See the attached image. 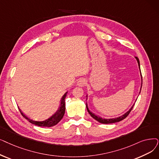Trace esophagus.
Here are the masks:
<instances>
[{"mask_svg": "<svg viewBox=\"0 0 159 159\" xmlns=\"http://www.w3.org/2000/svg\"><path fill=\"white\" fill-rule=\"evenodd\" d=\"M86 80L83 78H81V79H79L77 81V85L79 86H84L86 84Z\"/></svg>", "mask_w": 159, "mask_h": 159, "instance_id": "1", "label": "esophagus"}]
</instances>
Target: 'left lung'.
Instances as JSON below:
<instances>
[{"label": "left lung", "instance_id": "1", "mask_svg": "<svg viewBox=\"0 0 159 159\" xmlns=\"http://www.w3.org/2000/svg\"><path fill=\"white\" fill-rule=\"evenodd\" d=\"M135 58H136V60H137V61H138V64H139V68H140V70L139 60V58H138L137 57H135ZM141 76H142V73H141ZM141 88H142V87H141ZM140 90H141V89H140ZM134 105H133V106L132 107H131V108H130V110H129V111H128V112H127L125 114H123V116H120V117H118V118H112V119H103V118H100V117H99V116H97L96 115L93 114V113H92L90 111H89V109H88V108L87 104H86V108H87V110H88V113L89 114V115H90L93 119H95V120H97L98 121H99V123H105V124H108V123H116V122H118V121H121V120H124L125 118H126L127 117V116H128V115L129 114V113L130 112L131 110H132V109H133V108Z\"/></svg>", "mask_w": 159, "mask_h": 159}]
</instances>
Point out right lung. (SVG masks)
I'll list each match as a JSON object with an SVG mask.
<instances>
[{
	"label": "right lung",
	"instance_id": "1",
	"mask_svg": "<svg viewBox=\"0 0 159 159\" xmlns=\"http://www.w3.org/2000/svg\"><path fill=\"white\" fill-rule=\"evenodd\" d=\"M67 93L66 92L64 96L62 97V98L61 99V102H60V105L59 107V109L58 110V111L55 113L52 116H51L50 118H49L48 120L43 121H33L30 119H29L28 117H26L25 114H23L21 111H20V109L19 111L21 114V115L25 117V118L28 120L30 123L34 124V125H36L39 127H52L55 125H57V124L62 119V118L64 117V115L65 114V110H66V106H65V99H66V97L67 95Z\"/></svg>",
	"mask_w": 159,
	"mask_h": 159
}]
</instances>
